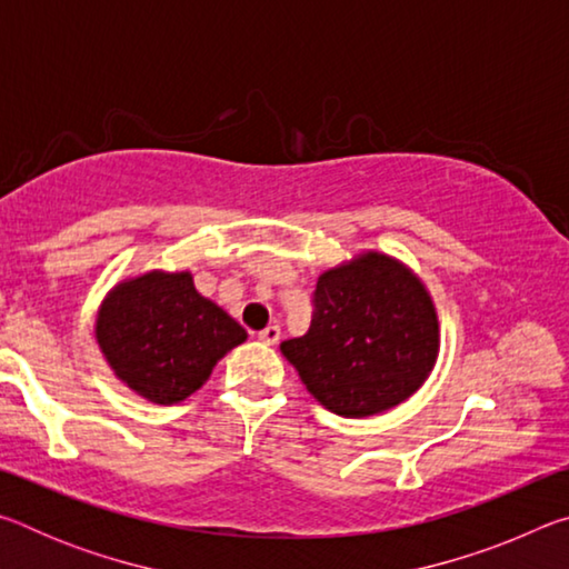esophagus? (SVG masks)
Instances as JSON below:
<instances>
[{
    "label": "esophagus",
    "mask_w": 569,
    "mask_h": 569,
    "mask_svg": "<svg viewBox=\"0 0 569 569\" xmlns=\"http://www.w3.org/2000/svg\"><path fill=\"white\" fill-rule=\"evenodd\" d=\"M258 339H261L263 343H268V346H276L278 341H281V326H266V329L258 333Z\"/></svg>",
    "instance_id": "34e87169"
}]
</instances>
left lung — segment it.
Here are the masks:
<instances>
[{"instance_id": "1", "label": "left lung", "mask_w": 569, "mask_h": 569, "mask_svg": "<svg viewBox=\"0 0 569 569\" xmlns=\"http://www.w3.org/2000/svg\"><path fill=\"white\" fill-rule=\"evenodd\" d=\"M281 351L326 409L371 417L409 399L435 369L437 311L407 266L363 253L319 278L311 326Z\"/></svg>"}]
</instances>
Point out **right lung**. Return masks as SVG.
<instances>
[{
	"label": "right lung",
	"instance_id": "obj_1",
	"mask_svg": "<svg viewBox=\"0 0 569 569\" xmlns=\"http://www.w3.org/2000/svg\"><path fill=\"white\" fill-rule=\"evenodd\" d=\"M94 333L112 371L156 403L190 397L248 336L223 308L196 291L188 271H152L114 286Z\"/></svg>",
	"mask_w": 569,
	"mask_h": 569
}]
</instances>
